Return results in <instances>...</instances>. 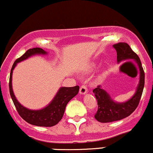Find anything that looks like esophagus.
I'll list each match as a JSON object with an SVG mask.
<instances>
[{
	"label": "esophagus",
	"instance_id": "34e87169",
	"mask_svg": "<svg viewBox=\"0 0 153 153\" xmlns=\"http://www.w3.org/2000/svg\"><path fill=\"white\" fill-rule=\"evenodd\" d=\"M88 92V88H87L86 85H82L81 88H80V90H79V93L80 94H85V93H87Z\"/></svg>",
	"mask_w": 153,
	"mask_h": 153
}]
</instances>
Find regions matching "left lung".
<instances>
[{
	"label": "left lung",
	"mask_w": 153,
	"mask_h": 153,
	"mask_svg": "<svg viewBox=\"0 0 153 153\" xmlns=\"http://www.w3.org/2000/svg\"><path fill=\"white\" fill-rule=\"evenodd\" d=\"M113 47L117 51L118 63L123 60H134L139 68V82L135 94L128 101L123 103L113 101L109 93L103 90L100 85L93 90L98 102V111L95 114V118L101 123L120 120L131 115L139 105L144 86V72L139 56L131 50L128 44L125 42L114 44Z\"/></svg>",
	"instance_id": "8db88e82"
}]
</instances>
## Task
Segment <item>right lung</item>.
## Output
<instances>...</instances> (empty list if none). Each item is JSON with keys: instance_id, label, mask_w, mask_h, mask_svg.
Returning <instances> with one entry per match:
<instances>
[{"instance_id": "add662e5", "label": "right lung", "mask_w": 153, "mask_h": 153, "mask_svg": "<svg viewBox=\"0 0 153 153\" xmlns=\"http://www.w3.org/2000/svg\"><path fill=\"white\" fill-rule=\"evenodd\" d=\"M47 52L42 48L30 49L22 56L17 59L12 65L9 78V92L14 106L21 117L31 125L42 127H52L57 124L63 117L65 106L71 99L79 93L78 85L71 88L62 87L57 91L52 101L46 107L39 110H31L21 105L16 98L12 89V73L17 64L36 55H46Z\"/></svg>"}]
</instances>
